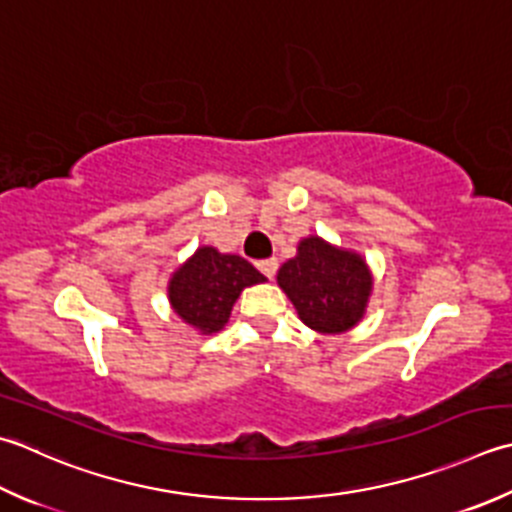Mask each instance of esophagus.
Instances as JSON below:
<instances>
[{"instance_id":"obj_1","label":"esophagus","mask_w":512,"mask_h":512,"mask_svg":"<svg viewBox=\"0 0 512 512\" xmlns=\"http://www.w3.org/2000/svg\"><path fill=\"white\" fill-rule=\"evenodd\" d=\"M277 259L275 257H270V259H262V262H257V268L262 270V273L268 277V279H273L275 277V273H277Z\"/></svg>"}]
</instances>
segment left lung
I'll list each match as a JSON object with an SVG mask.
<instances>
[{
	"mask_svg": "<svg viewBox=\"0 0 512 512\" xmlns=\"http://www.w3.org/2000/svg\"><path fill=\"white\" fill-rule=\"evenodd\" d=\"M277 284L308 328L339 335L362 322L373 275L362 255L310 235L279 268Z\"/></svg>",
	"mask_w": 512,
	"mask_h": 512,
	"instance_id": "1",
	"label": "left lung"
}]
</instances>
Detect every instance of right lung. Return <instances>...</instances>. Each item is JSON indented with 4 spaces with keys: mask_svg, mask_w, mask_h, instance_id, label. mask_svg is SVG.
<instances>
[{
    "mask_svg": "<svg viewBox=\"0 0 512 512\" xmlns=\"http://www.w3.org/2000/svg\"><path fill=\"white\" fill-rule=\"evenodd\" d=\"M264 279L244 257L202 246L170 277L168 299L182 322L213 335L226 326L239 293Z\"/></svg>",
    "mask_w": 512,
    "mask_h": 512,
    "instance_id": "right-lung-1",
    "label": "right lung"
}]
</instances>
